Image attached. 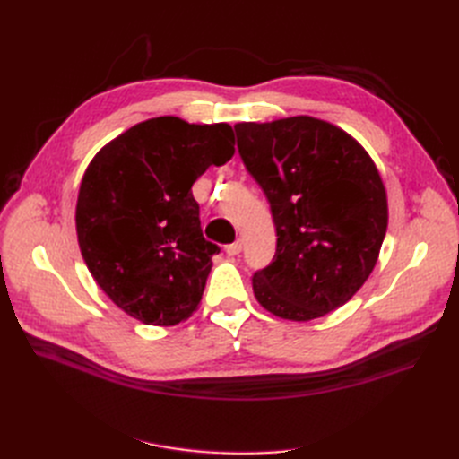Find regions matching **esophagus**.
Returning <instances> with one entry per match:
<instances>
[{"label": "esophagus", "mask_w": 459, "mask_h": 459, "mask_svg": "<svg viewBox=\"0 0 459 459\" xmlns=\"http://www.w3.org/2000/svg\"><path fill=\"white\" fill-rule=\"evenodd\" d=\"M241 251H243V241H241V239H238L235 243H231V245H228V247H226V253H228L230 256L239 255Z\"/></svg>", "instance_id": "obj_1"}]
</instances>
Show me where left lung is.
Masks as SVG:
<instances>
[{"instance_id":"8db88e82","label":"left lung","mask_w":459,"mask_h":459,"mask_svg":"<svg viewBox=\"0 0 459 459\" xmlns=\"http://www.w3.org/2000/svg\"><path fill=\"white\" fill-rule=\"evenodd\" d=\"M233 128L277 231L273 260L253 275L256 300L290 322L337 310L366 283L386 233L377 166L352 135L314 117Z\"/></svg>"}]
</instances>
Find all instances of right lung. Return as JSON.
<instances>
[{
    "mask_svg": "<svg viewBox=\"0 0 459 459\" xmlns=\"http://www.w3.org/2000/svg\"><path fill=\"white\" fill-rule=\"evenodd\" d=\"M230 124L159 117L108 142L82 178L76 233L93 280L147 325H176L199 308L212 256L191 186L235 152Z\"/></svg>",
    "mask_w": 459,
    "mask_h": 459,
    "instance_id": "right-lung-1",
    "label": "right lung"
}]
</instances>
